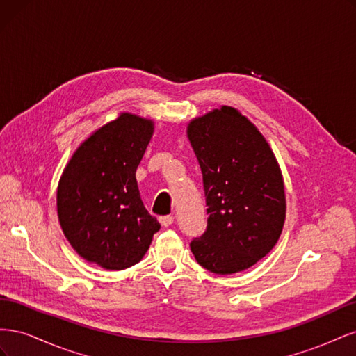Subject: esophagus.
I'll list each match as a JSON object with an SVG mask.
<instances>
[{"instance_id":"esophagus-1","label":"esophagus","mask_w":356,"mask_h":356,"mask_svg":"<svg viewBox=\"0 0 356 356\" xmlns=\"http://www.w3.org/2000/svg\"><path fill=\"white\" fill-rule=\"evenodd\" d=\"M159 221L161 225H163V227H169V225L174 222V217H172V215H165V217H160Z\"/></svg>"}]
</instances>
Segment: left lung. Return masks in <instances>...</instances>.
<instances>
[{
    "mask_svg": "<svg viewBox=\"0 0 356 356\" xmlns=\"http://www.w3.org/2000/svg\"><path fill=\"white\" fill-rule=\"evenodd\" d=\"M207 200V229L190 242L217 275L242 272L270 252L285 220L281 169L257 127L230 106L188 124Z\"/></svg>",
    "mask_w": 356,
    "mask_h": 356,
    "instance_id": "1",
    "label": "left lung"
}]
</instances>
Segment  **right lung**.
Returning <instances> with one entry per match:
<instances>
[{"label":"right lung","instance_id":"1","mask_svg":"<svg viewBox=\"0 0 356 356\" xmlns=\"http://www.w3.org/2000/svg\"><path fill=\"white\" fill-rule=\"evenodd\" d=\"M152 135V120L122 114L80 145L60 177L62 230L79 255L106 270L136 264L160 230L135 177Z\"/></svg>","mask_w":356,"mask_h":356}]
</instances>
